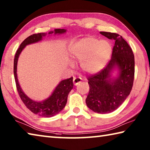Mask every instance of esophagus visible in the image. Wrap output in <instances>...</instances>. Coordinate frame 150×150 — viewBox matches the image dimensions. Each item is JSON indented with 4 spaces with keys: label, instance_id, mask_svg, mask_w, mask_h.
<instances>
[{
    "label": "esophagus",
    "instance_id": "obj_1",
    "mask_svg": "<svg viewBox=\"0 0 150 150\" xmlns=\"http://www.w3.org/2000/svg\"><path fill=\"white\" fill-rule=\"evenodd\" d=\"M73 84L75 85H77L81 82V78L80 77H74L73 78Z\"/></svg>",
    "mask_w": 150,
    "mask_h": 150
}]
</instances>
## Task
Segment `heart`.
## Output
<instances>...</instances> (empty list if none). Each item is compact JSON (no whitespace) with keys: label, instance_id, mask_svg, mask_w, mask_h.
Instances as JSON below:
<instances>
[{"label":"heart","instance_id":"obj_1","mask_svg":"<svg viewBox=\"0 0 150 150\" xmlns=\"http://www.w3.org/2000/svg\"><path fill=\"white\" fill-rule=\"evenodd\" d=\"M111 52V45L107 41L88 37L76 42L71 48L70 55L73 59L81 61L83 71L93 74L105 66Z\"/></svg>","mask_w":150,"mask_h":150}]
</instances>
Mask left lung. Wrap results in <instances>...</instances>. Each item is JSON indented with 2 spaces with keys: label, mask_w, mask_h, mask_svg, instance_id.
Segmentation results:
<instances>
[{
  "label": "left lung",
  "mask_w": 150,
  "mask_h": 150,
  "mask_svg": "<svg viewBox=\"0 0 150 150\" xmlns=\"http://www.w3.org/2000/svg\"><path fill=\"white\" fill-rule=\"evenodd\" d=\"M100 34L115 41L112 57L105 68L87 78L89 92L86 98L88 108L99 114L116 110L130 95L134 79V55L132 50L123 38L116 33L100 32ZM115 67L118 77L111 78Z\"/></svg>",
  "instance_id": "left-lung-1"
}]
</instances>
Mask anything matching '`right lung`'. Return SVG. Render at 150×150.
<instances>
[{
	"mask_svg": "<svg viewBox=\"0 0 150 150\" xmlns=\"http://www.w3.org/2000/svg\"><path fill=\"white\" fill-rule=\"evenodd\" d=\"M65 32H66V30L65 29H55L54 31L48 32V34H62ZM46 34H47L45 33H38V34H32L22 42L19 48L17 50L14 57V75L18 93L25 106L35 115L43 116V117H52V116L56 115L65 107L67 101L68 95L73 87V77L61 81L55 87L54 92L47 99L42 101V102H37V101L33 100L31 98H30L22 90L19 85L16 73L18 59V57L22 51L27 45L41 41L43 38L45 37Z\"/></svg>",
	"mask_w": 150,
	"mask_h": 150,
	"instance_id": "obj_1",
	"label": "right lung"
}]
</instances>
